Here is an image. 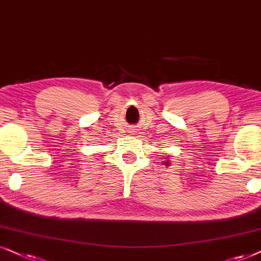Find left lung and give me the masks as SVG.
<instances>
[{
  "instance_id": "obj_1",
  "label": "left lung",
  "mask_w": 261,
  "mask_h": 261,
  "mask_svg": "<svg viewBox=\"0 0 261 261\" xmlns=\"http://www.w3.org/2000/svg\"><path fill=\"white\" fill-rule=\"evenodd\" d=\"M165 163H166V166H169V163H171V162H169V161H166Z\"/></svg>"
}]
</instances>
